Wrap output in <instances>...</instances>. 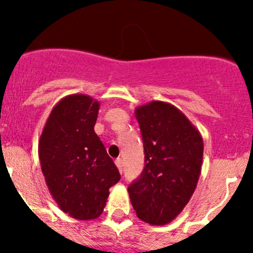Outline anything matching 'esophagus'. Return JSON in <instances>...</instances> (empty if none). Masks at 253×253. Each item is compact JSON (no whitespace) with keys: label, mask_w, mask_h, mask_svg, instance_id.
I'll return each mask as SVG.
<instances>
[{"label":"esophagus","mask_w":253,"mask_h":253,"mask_svg":"<svg viewBox=\"0 0 253 253\" xmlns=\"http://www.w3.org/2000/svg\"><path fill=\"white\" fill-rule=\"evenodd\" d=\"M115 164H116V167L119 168L120 172H124V162H122V159H120V158H117L116 160H115Z\"/></svg>","instance_id":"esophagus-1"}]
</instances>
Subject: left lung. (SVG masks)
I'll list each match as a JSON object with an SVG mask.
<instances>
[{
    "label": "left lung",
    "instance_id": "1",
    "mask_svg": "<svg viewBox=\"0 0 253 253\" xmlns=\"http://www.w3.org/2000/svg\"><path fill=\"white\" fill-rule=\"evenodd\" d=\"M144 145V169L128 186L137 216L165 225L182 211L201 175L203 139L200 131L174 105L164 101L136 108Z\"/></svg>",
    "mask_w": 253,
    "mask_h": 253
}]
</instances>
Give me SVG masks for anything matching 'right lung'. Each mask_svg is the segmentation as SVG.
Listing matches in <instances>:
<instances>
[{"instance_id": "1", "label": "right lung", "mask_w": 253, "mask_h": 253, "mask_svg": "<svg viewBox=\"0 0 253 253\" xmlns=\"http://www.w3.org/2000/svg\"><path fill=\"white\" fill-rule=\"evenodd\" d=\"M99 108L89 95L65 96L53 106L39 139L48 191L62 211L79 220L101 215L109 188L121 178L94 131Z\"/></svg>"}]
</instances>
